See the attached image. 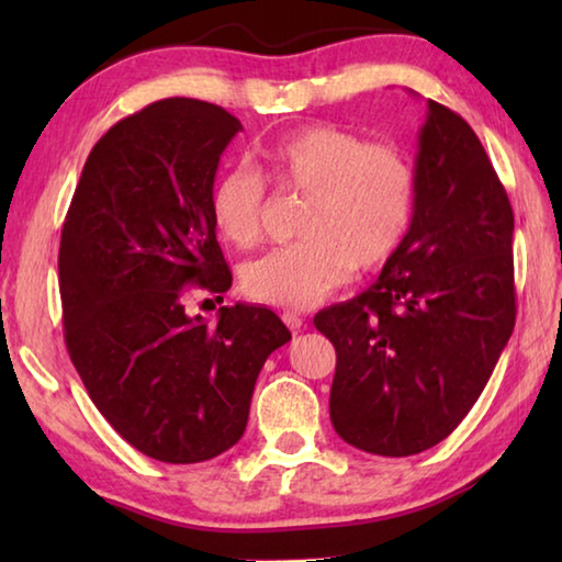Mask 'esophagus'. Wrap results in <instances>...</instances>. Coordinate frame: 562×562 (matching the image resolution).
Masks as SVG:
<instances>
[{"label":"esophagus","instance_id":"obj_1","mask_svg":"<svg viewBox=\"0 0 562 562\" xmlns=\"http://www.w3.org/2000/svg\"><path fill=\"white\" fill-rule=\"evenodd\" d=\"M282 322L288 325L292 331H300L302 329V317L297 315V312H282Z\"/></svg>","mask_w":562,"mask_h":562}]
</instances>
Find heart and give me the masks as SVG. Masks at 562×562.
I'll use <instances>...</instances> for the list:
<instances>
[{"mask_svg": "<svg viewBox=\"0 0 562 562\" xmlns=\"http://www.w3.org/2000/svg\"><path fill=\"white\" fill-rule=\"evenodd\" d=\"M282 188L307 193L300 240L272 247L240 272L252 300L307 307L349 280L355 268L384 265L404 243L416 207V170L402 148L374 144L329 123L302 126L262 150ZM268 188L258 170L237 164L217 173L207 211L217 235L252 245L262 227Z\"/></svg>", "mask_w": 562, "mask_h": 562, "instance_id": "b5f03b06", "label": "heart"}]
</instances>
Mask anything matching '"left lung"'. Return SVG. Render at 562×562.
Segmentation results:
<instances>
[{
	"mask_svg": "<svg viewBox=\"0 0 562 562\" xmlns=\"http://www.w3.org/2000/svg\"><path fill=\"white\" fill-rule=\"evenodd\" d=\"M426 106L404 243L372 288L315 315L337 351L331 426L376 456L443 441L479 402L516 325L506 188L469 123Z\"/></svg>",
	"mask_w": 562,
	"mask_h": 562,
	"instance_id": "1",
	"label": "left lung"
}]
</instances>
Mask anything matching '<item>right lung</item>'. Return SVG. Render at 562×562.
<instances>
[{
  "mask_svg": "<svg viewBox=\"0 0 562 562\" xmlns=\"http://www.w3.org/2000/svg\"><path fill=\"white\" fill-rule=\"evenodd\" d=\"M237 131L215 103H150L91 148L61 227L76 372L113 429L164 463L207 461L240 441L265 359L292 339L262 304L221 307L217 325L183 304L188 284H233L207 195Z\"/></svg>",
  "mask_w": 562,
  "mask_h": 562,
  "instance_id": "1",
  "label": "right lung"
}]
</instances>
